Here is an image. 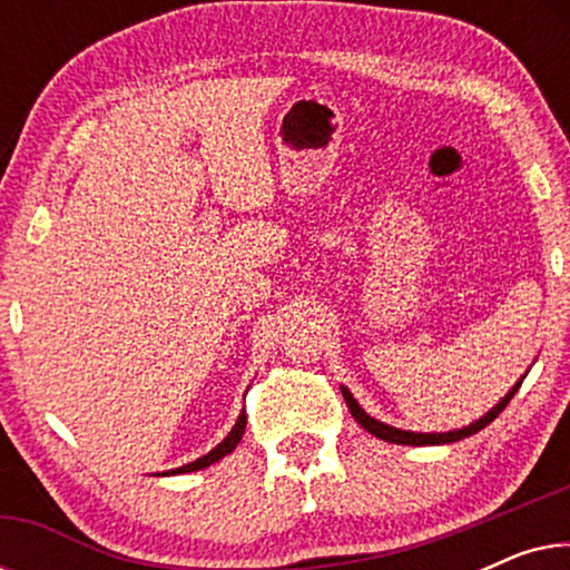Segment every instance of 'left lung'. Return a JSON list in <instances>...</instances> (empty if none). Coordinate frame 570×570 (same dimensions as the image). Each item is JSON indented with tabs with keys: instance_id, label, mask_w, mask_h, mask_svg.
Returning <instances> with one entry per match:
<instances>
[{
	"instance_id": "left-lung-1",
	"label": "left lung",
	"mask_w": 570,
	"mask_h": 570,
	"mask_svg": "<svg viewBox=\"0 0 570 570\" xmlns=\"http://www.w3.org/2000/svg\"><path fill=\"white\" fill-rule=\"evenodd\" d=\"M519 386H521V381H519L517 386L511 389L509 394L503 396L501 402L495 404L493 410L488 412L485 417H480L478 423L466 425V428H462V431H451V433H410V431H400V428L384 425V423H379V420H373L371 415H365V412L361 410V404H357V402L353 400V394H350L345 386H342V396H345L347 407H350V412H353V417L357 420V423H361L371 435H376V439L389 441V443H402V446H435V443H454V441H462V439H466V435L478 433V431H482V428H485V425L493 423V420L505 410V404H509V402L513 400V394L519 392Z\"/></svg>"
}]
</instances>
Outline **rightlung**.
<instances>
[{"mask_svg":"<svg viewBox=\"0 0 570 570\" xmlns=\"http://www.w3.org/2000/svg\"><path fill=\"white\" fill-rule=\"evenodd\" d=\"M244 431H246V410L240 412V415H238L236 425H233V431L228 433V439H225L223 443H217V446H215L213 451H209V454L199 456L197 462H191V464H184V466H178V470H174V472H170V474H184V472H194V470H205V466L215 464L217 459H223L225 454H230V451L238 446V441H240V435H244Z\"/></svg>","mask_w":570,"mask_h":570,"instance_id":"add662e5","label":"right lung"}]
</instances>
